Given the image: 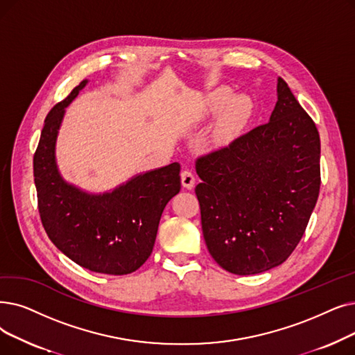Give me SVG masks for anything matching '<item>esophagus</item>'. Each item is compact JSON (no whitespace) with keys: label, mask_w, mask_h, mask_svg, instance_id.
I'll list each match as a JSON object with an SVG mask.
<instances>
[{"label":"esophagus","mask_w":355,"mask_h":355,"mask_svg":"<svg viewBox=\"0 0 355 355\" xmlns=\"http://www.w3.org/2000/svg\"><path fill=\"white\" fill-rule=\"evenodd\" d=\"M181 182H182L184 189L191 190L194 187L196 178H194V174L190 171V169H184V171L181 173Z\"/></svg>","instance_id":"1"}]
</instances>
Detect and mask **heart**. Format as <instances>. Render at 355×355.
Instances as JSON below:
<instances>
[{
	"label": "heart",
	"instance_id": "obj_1",
	"mask_svg": "<svg viewBox=\"0 0 355 355\" xmlns=\"http://www.w3.org/2000/svg\"><path fill=\"white\" fill-rule=\"evenodd\" d=\"M227 91L220 89L211 98V109L218 110L226 103ZM251 116V103L246 97H235L230 100L219 120V125L214 132V142L226 145L241 132Z\"/></svg>",
	"mask_w": 355,
	"mask_h": 355
}]
</instances>
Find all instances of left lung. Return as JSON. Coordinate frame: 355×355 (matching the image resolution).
<instances>
[{
  "instance_id": "left-lung-1",
  "label": "left lung",
  "mask_w": 355,
  "mask_h": 355,
  "mask_svg": "<svg viewBox=\"0 0 355 355\" xmlns=\"http://www.w3.org/2000/svg\"><path fill=\"white\" fill-rule=\"evenodd\" d=\"M270 121L196 161V196L213 259L238 275L283 264L300 242L320 189L315 121L283 78Z\"/></svg>"
}]
</instances>
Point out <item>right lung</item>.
I'll list each match as a JSON object with an SVG mask.
<instances>
[{"instance_id": "obj_1", "label": "right lung", "mask_w": 355, "mask_h": 355, "mask_svg": "<svg viewBox=\"0 0 355 355\" xmlns=\"http://www.w3.org/2000/svg\"><path fill=\"white\" fill-rule=\"evenodd\" d=\"M87 81L53 105L33 158L42 225L59 251L78 266L101 274L125 275L149 258L164 207L181 189L180 164L174 162L130 180L113 193L91 196L60 178L55 141L65 107Z\"/></svg>"}]
</instances>
